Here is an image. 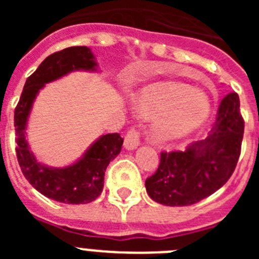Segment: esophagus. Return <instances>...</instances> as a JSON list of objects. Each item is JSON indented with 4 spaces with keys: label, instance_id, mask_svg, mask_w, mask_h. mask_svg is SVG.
Here are the masks:
<instances>
[{
    "label": "esophagus",
    "instance_id": "obj_1",
    "mask_svg": "<svg viewBox=\"0 0 259 259\" xmlns=\"http://www.w3.org/2000/svg\"><path fill=\"white\" fill-rule=\"evenodd\" d=\"M140 140H141V132L139 131L137 128L132 127L131 130L125 134V137H124L125 149L128 150L136 149L137 146L140 145Z\"/></svg>",
    "mask_w": 259,
    "mask_h": 259
}]
</instances>
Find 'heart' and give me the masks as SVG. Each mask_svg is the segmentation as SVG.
I'll list each match as a JSON object with an SVG mask.
<instances>
[{"instance_id": "1", "label": "heart", "mask_w": 259, "mask_h": 259, "mask_svg": "<svg viewBox=\"0 0 259 259\" xmlns=\"http://www.w3.org/2000/svg\"><path fill=\"white\" fill-rule=\"evenodd\" d=\"M139 113L158 118L155 134L162 140H175L200 127L209 114L206 98L180 84L159 83L146 87L135 97Z\"/></svg>"}]
</instances>
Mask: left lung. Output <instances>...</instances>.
Returning a JSON list of instances; mask_svg holds the SVG:
<instances>
[{"label":"left lung","instance_id":"left-lung-1","mask_svg":"<svg viewBox=\"0 0 259 259\" xmlns=\"http://www.w3.org/2000/svg\"><path fill=\"white\" fill-rule=\"evenodd\" d=\"M242 136L239 95L231 92L222 100L214 127L205 140L185 150L161 152L157 171L145 180L150 198L166 206H188L209 197L236 168Z\"/></svg>","mask_w":259,"mask_h":259}]
</instances>
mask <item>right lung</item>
<instances>
[{
	"label": "right lung",
	"instance_id": "right-lung-1",
	"mask_svg": "<svg viewBox=\"0 0 259 259\" xmlns=\"http://www.w3.org/2000/svg\"><path fill=\"white\" fill-rule=\"evenodd\" d=\"M95 66L93 54L87 47H71L53 53L28 76L14 111L15 150L20 170L33 188L59 202L79 205L95 201L104 188L106 167L120 153L123 139L119 134L105 135L75 164L65 168H49L38 163L29 152L26 141L27 118L32 102L45 83L74 70H95Z\"/></svg>",
	"mask_w": 259,
	"mask_h": 259
}]
</instances>
